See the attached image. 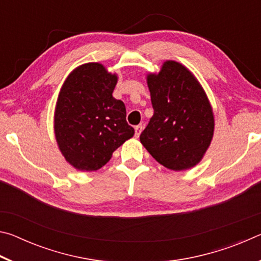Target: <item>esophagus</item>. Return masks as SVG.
<instances>
[{
  "instance_id": "obj_1",
  "label": "esophagus",
  "mask_w": 261,
  "mask_h": 261,
  "mask_svg": "<svg viewBox=\"0 0 261 261\" xmlns=\"http://www.w3.org/2000/svg\"><path fill=\"white\" fill-rule=\"evenodd\" d=\"M141 131H143V124H138V125L135 126V136H136V138H138V137L140 136Z\"/></svg>"
}]
</instances>
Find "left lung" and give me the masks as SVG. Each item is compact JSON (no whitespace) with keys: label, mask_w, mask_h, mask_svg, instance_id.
<instances>
[{"label":"left lung","mask_w":261,"mask_h":261,"mask_svg":"<svg viewBox=\"0 0 261 261\" xmlns=\"http://www.w3.org/2000/svg\"><path fill=\"white\" fill-rule=\"evenodd\" d=\"M147 84L154 114L141 132V144L168 169L196 166L214 131L213 112L200 84L175 61L165 62L158 74H148Z\"/></svg>","instance_id":"8db88e82"}]
</instances>
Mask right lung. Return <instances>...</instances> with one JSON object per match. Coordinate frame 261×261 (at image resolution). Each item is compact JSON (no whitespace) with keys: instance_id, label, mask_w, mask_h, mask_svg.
Segmentation results:
<instances>
[{"instance_id":"right-lung-1","label":"right lung","mask_w":261,"mask_h":261,"mask_svg":"<svg viewBox=\"0 0 261 261\" xmlns=\"http://www.w3.org/2000/svg\"><path fill=\"white\" fill-rule=\"evenodd\" d=\"M116 74L87 63L69 74L55 110V137L65 160L78 170H98L135 135L123 101L113 96Z\"/></svg>"}]
</instances>
